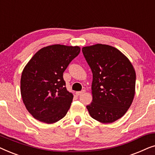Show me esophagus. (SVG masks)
<instances>
[{"mask_svg": "<svg viewBox=\"0 0 155 155\" xmlns=\"http://www.w3.org/2000/svg\"><path fill=\"white\" fill-rule=\"evenodd\" d=\"M84 92H85V90H82V91H80V92H75V94L77 95V96H80V94H83V93H84Z\"/></svg>", "mask_w": 155, "mask_h": 155, "instance_id": "1", "label": "esophagus"}]
</instances>
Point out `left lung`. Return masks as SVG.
<instances>
[{"mask_svg":"<svg viewBox=\"0 0 155 155\" xmlns=\"http://www.w3.org/2000/svg\"><path fill=\"white\" fill-rule=\"evenodd\" d=\"M92 72L91 117L111 124L126 113L134 99L136 75L130 60L114 46L97 44L82 48Z\"/></svg>","mask_w":155,"mask_h":155,"instance_id":"1","label":"left lung"}]
</instances>
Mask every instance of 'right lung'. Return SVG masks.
Instances as JSON below:
<instances>
[{
    "mask_svg": "<svg viewBox=\"0 0 155 155\" xmlns=\"http://www.w3.org/2000/svg\"><path fill=\"white\" fill-rule=\"evenodd\" d=\"M80 52L78 46L54 44L39 49L25 66L21 96L35 119L51 124L66 115L73 94L65 87L63 74Z\"/></svg>",
    "mask_w": 155,
    "mask_h": 155,
    "instance_id": "add662e5",
    "label": "right lung"
}]
</instances>
